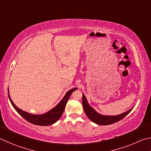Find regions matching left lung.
<instances>
[{"label": "left lung", "mask_w": 151, "mask_h": 151, "mask_svg": "<svg viewBox=\"0 0 151 151\" xmlns=\"http://www.w3.org/2000/svg\"><path fill=\"white\" fill-rule=\"evenodd\" d=\"M82 104L84 111H85L86 115L88 116V117L89 119H90L92 122L101 125H111V124L117 122V121L123 119L126 115H127L129 113L131 112V111L133 109V107L131 108V109H129L127 111L118 115L107 116L101 115L99 114V113H97L93 107H91L90 105H89L88 101H87L86 99V97L84 95L82 96Z\"/></svg>", "instance_id": "1"}]
</instances>
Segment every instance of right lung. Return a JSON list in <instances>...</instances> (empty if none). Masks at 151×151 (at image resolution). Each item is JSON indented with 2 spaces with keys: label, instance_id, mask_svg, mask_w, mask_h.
I'll list each match as a JSON object with an SVG mask.
<instances>
[{
  "label": "right lung",
  "instance_id": "1",
  "mask_svg": "<svg viewBox=\"0 0 151 151\" xmlns=\"http://www.w3.org/2000/svg\"><path fill=\"white\" fill-rule=\"evenodd\" d=\"M76 89H77V88H73L70 89V91H68L65 95V96L63 97V98L61 100V101L56 105V106L53 108L52 109L49 111L48 112L42 115H33L30 114V113H28L27 112L24 111L20 109L19 108H18L14 104V103L12 102L11 99H10L9 94V97L13 107H14L15 110L17 111L24 119H25L26 121L30 122V123L34 124V125L40 126H47L52 125V124H54L61 117V116L62 115L63 113V111L65 109V105L67 104L68 99L70 98L71 93L76 90ZM8 92H9V89H8Z\"/></svg>",
  "mask_w": 151,
  "mask_h": 151
}]
</instances>
